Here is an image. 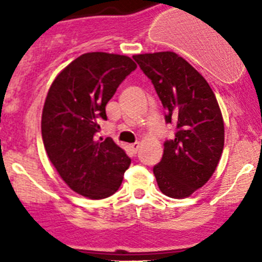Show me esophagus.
Instances as JSON below:
<instances>
[{
  "instance_id": "1",
  "label": "esophagus",
  "mask_w": 262,
  "mask_h": 262,
  "mask_svg": "<svg viewBox=\"0 0 262 262\" xmlns=\"http://www.w3.org/2000/svg\"><path fill=\"white\" fill-rule=\"evenodd\" d=\"M139 147H141V143H138V142H137V143L130 144V146H129V148H130V150H132V152H133V153L138 152Z\"/></svg>"
}]
</instances>
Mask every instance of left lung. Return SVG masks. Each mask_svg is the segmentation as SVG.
Segmentation results:
<instances>
[{"label": "left lung", "instance_id": "1", "mask_svg": "<svg viewBox=\"0 0 262 262\" xmlns=\"http://www.w3.org/2000/svg\"><path fill=\"white\" fill-rule=\"evenodd\" d=\"M133 59L152 81L166 123L176 124L175 138L163 143L162 160L153 173L163 194L184 199L207 184L223 152L218 101L205 78L176 53L137 54Z\"/></svg>", "mask_w": 262, "mask_h": 262}]
</instances>
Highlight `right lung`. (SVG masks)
I'll return each mask as SVG.
<instances>
[{
  "mask_svg": "<svg viewBox=\"0 0 262 262\" xmlns=\"http://www.w3.org/2000/svg\"><path fill=\"white\" fill-rule=\"evenodd\" d=\"M137 64L126 55L92 52L71 62L50 86L41 137L50 162L77 194L104 199L120 187L130 158L112 138L96 141L105 106Z\"/></svg>",
  "mask_w": 262,
  "mask_h": 262,
  "instance_id": "add662e5",
  "label": "right lung"
}]
</instances>
